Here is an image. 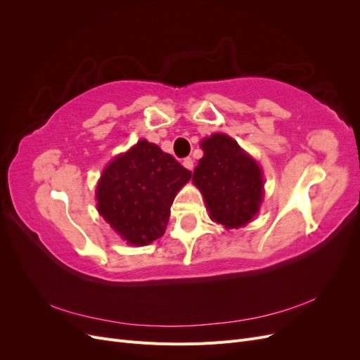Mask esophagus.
Instances as JSON below:
<instances>
[{
  "label": "esophagus",
  "instance_id": "obj_1",
  "mask_svg": "<svg viewBox=\"0 0 360 360\" xmlns=\"http://www.w3.org/2000/svg\"><path fill=\"white\" fill-rule=\"evenodd\" d=\"M183 167L188 168L189 171H193V160H192V158H184L183 159Z\"/></svg>",
  "mask_w": 360,
  "mask_h": 360
}]
</instances>
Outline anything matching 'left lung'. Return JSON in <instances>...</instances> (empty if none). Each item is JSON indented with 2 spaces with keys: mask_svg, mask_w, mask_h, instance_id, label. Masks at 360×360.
Listing matches in <instances>:
<instances>
[{
  "mask_svg": "<svg viewBox=\"0 0 360 360\" xmlns=\"http://www.w3.org/2000/svg\"><path fill=\"white\" fill-rule=\"evenodd\" d=\"M204 156L193 171L210 217L226 228L246 225L263 200V177L254 159L234 139L214 134L201 143Z\"/></svg>",
  "mask_w": 360,
  "mask_h": 360,
  "instance_id": "8db88e82",
  "label": "left lung"
}]
</instances>
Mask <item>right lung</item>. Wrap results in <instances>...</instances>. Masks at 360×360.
Segmentation results:
<instances>
[{
  "label": "right lung",
  "instance_id": "add662e5",
  "mask_svg": "<svg viewBox=\"0 0 360 360\" xmlns=\"http://www.w3.org/2000/svg\"><path fill=\"white\" fill-rule=\"evenodd\" d=\"M192 172L141 139L115 158L97 184V210L130 245H148L167 230L171 204Z\"/></svg>",
  "mask_w": 360,
  "mask_h": 360
}]
</instances>
